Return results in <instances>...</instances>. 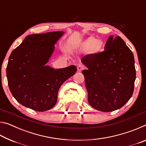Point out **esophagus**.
Listing matches in <instances>:
<instances>
[{"label":"esophagus","mask_w":146,"mask_h":146,"mask_svg":"<svg viewBox=\"0 0 146 146\" xmlns=\"http://www.w3.org/2000/svg\"><path fill=\"white\" fill-rule=\"evenodd\" d=\"M84 69V66L82 64H78V65L77 66V70H78V71H82Z\"/></svg>","instance_id":"esophagus-1"}]
</instances>
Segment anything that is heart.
<instances>
[{"label": "heart", "instance_id": "obj_1", "mask_svg": "<svg viewBox=\"0 0 146 146\" xmlns=\"http://www.w3.org/2000/svg\"><path fill=\"white\" fill-rule=\"evenodd\" d=\"M87 44L88 46H91V48L94 51H99L102 46V41L99 40H95L93 38H90L87 41Z\"/></svg>", "mask_w": 146, "mask_h": 146}]
</instances>
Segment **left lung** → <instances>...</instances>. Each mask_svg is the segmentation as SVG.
Wrapping results in <instances>:
<instances>
[{"mask_svg":"<svg viewBox=\"0 0 146 146\" xmlns=\"http://www.w3.org/2000/svg\"><path fill=\"white\" fill-rule=\"evenodd\" d=\"M82 71L88 102L103 112L120 109L126 104L134 91L136 70L134 56L119 36H111L104 50L84 56Z\"/></svg>","mask_w":146,"mask_h":146,"instance_id":"1","label":"left lung"}]
</instances>
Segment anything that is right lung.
<instances>
[{"instance_id":"1","label":"right lung","mask_w":146,"mask_h":146,"mask_svg":"<svg viewBox=\"0 0 146 146\" xmlns=\"http://www.w3.org/2000/svg\"><path fill=\"white\" fill-rule=\"evenodd\" d=\"M63 33L29 35L9 56L6 68L9 90L25 107L36 111L50 110L56 104L62 84L75 75V66L55 70L45 65Z\"/></svg>"}]
</instances>
